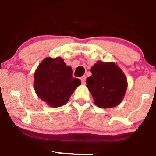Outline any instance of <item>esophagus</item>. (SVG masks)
Returning <instances> with one entry per match:
<instances>
[{
    "instance_id": "34e87169",
    "label": "esophagus",
    "mask_w": 156,
    "mask_h": 156,
    "mask_svg": "<svg viewBox=\"0 0 156 156\" xmlns=\"http://www.w3.org/2000/svg\"><path fill=\"white\" fill-rule=\"evenodd\" d=\"M80 80H81L82 83V84H84V85H85V81H86V76H82V77L80 78Z\"/></svg>"
}]
</instances>
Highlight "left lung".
<instances>
[{"instance_id":"1","label":"left lung","mask_w":156,"mask_h":156,"mask_svg":"<svg viewBox=\"0 0 156 156\" xmlns=\"http://www.w3.org/2000/svg\"><path fill=\"white\" fill-rule=\"evenodd\" d=\"M92 75L86 80L87 87L95 104L101 108L118 106L125 96L127 79L115 63L98 60L90 69Z\"/></svg>"}]
</instances>
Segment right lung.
<instances>
[{
    "instance_id": "right-lung-1",
    "label": "right lung",
    "mask_w": 156,
    "mask_h": 156,
    "mask_svg": "<svg viewBox=\"0 0 156 156\" xmlns=\"http://www.w3.org/2000/svg\"><path fill=\"white\" fill-rule=\"evenodd\" d=\"M34 90L37 96L52 107H60L69 101L75 89L81 85L73 78L72 69L60 57L46 58L34 73Z\"/></svg>"
}]
</instances>
